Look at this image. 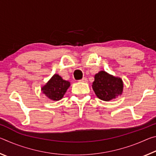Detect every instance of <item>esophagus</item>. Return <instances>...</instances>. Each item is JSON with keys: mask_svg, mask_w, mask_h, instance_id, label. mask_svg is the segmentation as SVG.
<instances>
[{"mask_svg": "<svg viewBox=\"0 0 156 156\" xmlns=\"http://www.w3.org/2000/svg\"><path fill=\"white\" fill-rule=\"evenodd\" d=\"M80 82H83V83H87L88 80H87V78L84 77L83 79H81V80H80Z\"/></svg>", "mask_w": 156, "mask_h": 156, "instance_id": "obj_1", "label": "esophagus"}]
</instances>
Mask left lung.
<instances>
[{
	"mask_svg": "<svg viewBox=\"0 0 156 156\" xmlns=\"http://www.w3.org/2000/svg\"><path fill=\"white\" fill-rule=\"evenodd\" d=\"M92 88L99 99L109 101L122 94L123 83L120 78L100 71L94 76Z\"/></svg>",
	"mask_w": 156,
	"mask_h": 156,
	"instance_id": "obj_1",
	"label": "left lung"
}]
</instances>
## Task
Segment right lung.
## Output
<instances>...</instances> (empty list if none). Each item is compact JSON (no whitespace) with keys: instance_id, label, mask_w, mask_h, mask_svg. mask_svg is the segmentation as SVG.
Here are the masks:
<instances>
[{"instance_id":"1","label":"right lung","mask_w":156,"mask_h":156,"mask_svg":"<svg viewBox=\"0 0 156 156\" xmlns=\"http://www.w3.org/2000/svg\"><path fill=\"white\" fill-rule=\"evenodd\" d=\"M69 86V82L63 80L58 74H54L41 90L48 98L58 101L62 98Z\"/></svg>"}]
</instances>
